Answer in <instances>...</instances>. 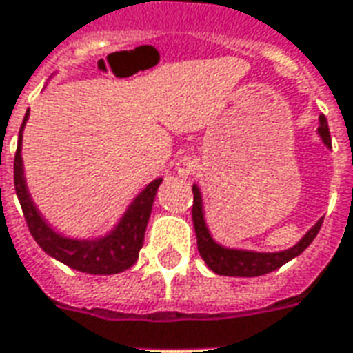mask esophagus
Listing matches in <instances>:
<instances>
[{"label":"esophagus","mask_w":353,"mask_h":353,"mask_svg":"<svg viewBox=\"0 0 353 353\" xmlns=\"http://www.w3.org/2000/svg\"><path fill=\"white\" fill-rule=\"evenodd\" d=\"M176 172L179 177H189L194 172V163L190 161L189 157H181L176 164Z\"/></svg>","instance_id":"esophagus-1"}]
</instances>
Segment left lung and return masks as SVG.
<instances>
[{
    "mask_svg": "<svg viewBox=\"0 0 353 353\" xmlns=\"http://www.w3.org/2000/svg\"><path fill=\"white\" fill-rule=\"evenodd\" d=\"M318 134L322 138V142L331 148V134L327 127L325 116H320V127ZM194 192V202H192V223H194V232H196L198 252L203 258L205 265L213 273L224 276H260L265 273L283 268L284 263L299 256L303 250L314 241L316 234L320 232L322 221L320 219L312 228L299 239V241L286 250L279 252H258V250H245V249H230L221 243H216L211 236L208 223H205V211H203V196L202 190L198 185H192Z\"/></svg>",
    "mask_w": 353,
    "mask_h": 353,
    "instance_id": "1",
    "label": "left lung"
}]
</instances>
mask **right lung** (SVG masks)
<instances>
[{
  "mask_svg": "<svg viewBox=\"0 0 353 353\" xmlns=\"http://www.w3.org/2000/svg\"><path fill=\"white\" fill-rule=\"evenodd\" d=\"M30 117V112L23 117V123L18 134V148L14 155V189H17L18 202L22 205L23 219L28 223L33 239L39 243V247L48 254L56 258L72 270L90 273V275H116L121 271L129 270L138 260V252L143 245V234L150 221L153 202L159 185L163 179L159 177L151 181L145 189L138 194L119 223L114 228L95 239H74L59 234L46 223V219L41 215L37 205L31 200L30 190L26 185L22 161V130L26 121Z\"/></svg>",
  "mask_w": 353,
  "mask_h": 353,
  "instance_id": "add662e5",
  "label": "right lung"
}]
</instances>
